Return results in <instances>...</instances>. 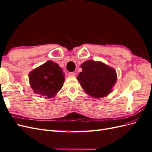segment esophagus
Listing matches in <instances>:
<instances>
[{"mask_svg":"<svg viewBox=\"0 0 152 152\" xmlns=\"http://www.w3.org/2000/svg\"><path fill=\"white\" fill-rule=\"evenodd\" d=\"M68 75L70 76V77H74V76H75V73L74 72H68Z\"/></svg>","mask_w":152,"mask_h":152,"instance_id":"1","label":"esophagus"}]
</instances>
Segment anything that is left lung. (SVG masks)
Masks as SVG:
<instances>
[{
	"label": "left lung",
	"mask_w": 152,
	"mask_h": 152,
	"mask_svg": "<svg viewBox=\"0 0 152 152\" xmlns=\"http://www.w3.org/2000/svg\"><path fill=\"white\" fill-rule=\"evenodd\" d=\"M82 72L77 78L82 88L94 98L108 95L117 82L115 69L100 61L88 60L82 64Z\"/></svg>",
	"instance_id": "obj_1"
}]
</instances>
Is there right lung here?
<instances>
[{"label":"right lung","instance_id":"add662e5","mask_svg":"<svg viewBox=\"0 0 152 152\" xmlns=\"http://www.w3.org/2000/svg\"><path fill=\"white\" fill-rule=\"evenodd\" d=\"M29 81L35 93L53 98L62 88L65 73L57 63L48 61L30 73Z\"/></svg>","mask_w":152,"mask_h":152}]
</instances>
